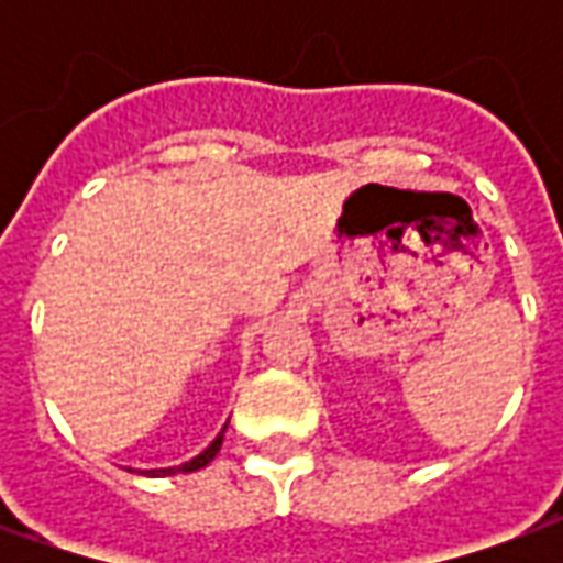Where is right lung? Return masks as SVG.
Instances as JSON below:
<instances>
[{
    "label": "right lung",
    "mask_w": 563,
    "mask_h": 563,
    "mask_svg": "<svg viewBox=\"0 0 563 563\" xmlns=\"http://www.w3.org/2000/svg\"><path fill=\"white\" fill-rule=\"evenodd\" d=\"M225 428H229V422L222 424V431L213 440H210L208 449H201L196 459H189L186 464H177V467H159V471H147V476H174V473H192V471H201L205 464H210L213 461V455L220 452L222 446V434H225Z\"/></svg>",
    "instance_id": "obj_1"
}]
</instances>
